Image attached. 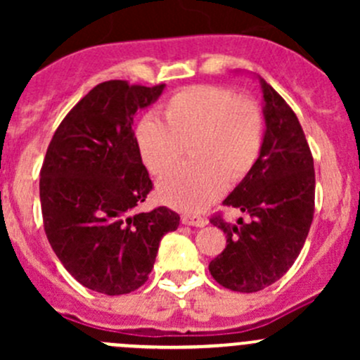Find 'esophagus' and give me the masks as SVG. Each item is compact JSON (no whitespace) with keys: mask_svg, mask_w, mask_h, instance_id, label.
Masks as SVG:
<instances>
[{"mask_svg":"<svg viewBox=\"0 0 360 360\" xmlns=\"http://www.w3.org/2000/svg\"><path fill=\"white\" fill-rule=\"evenodd\" d=\"M181 221H183V224H186V226H205L207 224V219L205 217L198 216V214H183V217H181Z\"/></svg>","mask_w":360,"mask_h":360,"instance_id":"1","label":"esophagus"}]
</instances>
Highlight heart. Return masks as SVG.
Listing matches in <instances>:
<instances>
[{"mask_svg": "<svg viewBox=\"0 0 360 360\" xmlns=\"http://www.w3.org/2000/svg\"><path fill=\"white\" fill-rule=\"evenodd\" d=\"M163 122L148 115L136 125V143L144 165L162 177L183 158L191 143L197 162L174 170L160 183L163 202L183 210H200L221 197L226 179L249 174L263 148V115L256 103L235 97L217 85L177 90L162 106Z\"/></svg>", "mask_w": 360, "mask_h": 360, "instance_id": "b5f03b06", "label": "heart"}]
</instances>
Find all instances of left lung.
I'll list each match as a JSON object with an SVG mask.
<instances>
[{"mask_svg":"<svg viewBox=\"0 0 360 360\" xmlns=\"http://www.w3.org/2000/svg\"><path fill=\"white\" fill-rule=\"evenodd\" d=\"M266 130L257 162L224 198L226 207L248 212L250 221L210 223L226 233V248L209 263L217 284L256 292L275 284L300 256L315 209L314 157L297 116L263 78Z\"/></svg>","mask_w":360,"mask_h":360,"instance_id":"obj_1","label":"left lung"}]
</instances>
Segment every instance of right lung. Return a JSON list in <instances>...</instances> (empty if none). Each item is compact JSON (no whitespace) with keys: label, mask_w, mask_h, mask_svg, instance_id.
<instances>
[{"label":"right lung","mask_w":360,"mask_h":360,"mask_svg":"<svg viewBox=\"0 0 360 360\" xmlns=\"http://www.w3.org/2000/svg\"><path fill=\"white\" fill-rule=\"evenodd\" d=\"M163 86L99 83L60 122L43 160L46 238L69 274L96 292L139 289L162 237L179 226V214L167 207L136 212L153 183L137 150L134 116Z\"/></svg>","instance_id":"obj_1"}]
</instances>
